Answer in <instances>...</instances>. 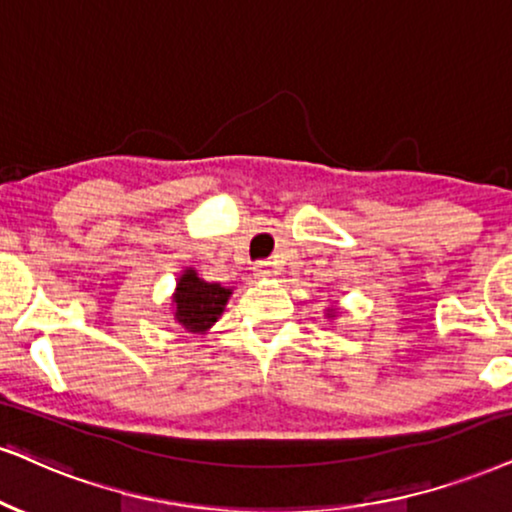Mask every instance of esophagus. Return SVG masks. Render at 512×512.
<instances>
[{
    "instance_id": "1",
    "label": "esophagus",
    "mask_w": 512,
    "mask_h": 512,
    "mask_svg": "<svg viewBox=\"0 0 512 512\" xmlns=\"http://www.w3.org/2000/svg\"><path fill=\"white\" fill-rule=\"evenodd\" d=\"M268 266H270V263H268V261H258V263H256V266H254V275H256V277H266V275L270 273V270H268Z\"/></svg>"
}]
</instances>
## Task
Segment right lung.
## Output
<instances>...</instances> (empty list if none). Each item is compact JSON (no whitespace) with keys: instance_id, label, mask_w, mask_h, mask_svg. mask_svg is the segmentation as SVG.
<instances>
[{"instance_id":"right-lung-1","label":"right lung","mask_w":512,"mask_h":512,"mask_svg":"<svg viewBox=\"0 0 512 512\" xmlns=\"http://www.w3.org/2000/svg\"><path fill=\"white\" fill-rule=\"evenodd\" d=\"M232 292L220 285H208L194 270H185L175 292V320L189 332H204L218 320Z\"/></svg>"}]
</instances>
